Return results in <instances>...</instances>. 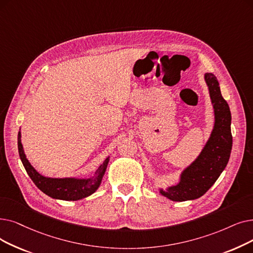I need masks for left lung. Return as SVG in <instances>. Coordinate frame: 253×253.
<instances>
[{"label": "left lung", "instance_id": "left-lung-1", "mask_svg": "<svg viewBox=\"0 0 253 253\" xmlns=\"http://www.w3.org/2000/svg\"><path fill=\"white\" fill-rule=\"evenodd\" d=\"M205 82L214 108L215 123L210 137L197 158L186 168L177 185L159 189L161 195L173 202L196 200L210 189L228 162L233 146L229 106L213 73H205Z\"/></svg>", "mask_w": 253, "mask_h": 253}]
</instances>
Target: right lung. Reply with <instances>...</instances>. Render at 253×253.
I'll use <instances>...</instances> for the list:
<instances>
[{
	"mask_svg": "<svg viewBox=\"0 0 253 253\" xmlns=\"http://www.w3.org/2000/svg\"><path fill=\"white\" fill-rule=\"evenodd\" d=\"M18 153L21 162L30 175L32 181L35 183L37 187L46 195L56 200L63 201H79L84 197L93 194L101 184L102 178L105 173L109 157H107L101 166L98 168L95 174L89 179L80 178H48L39 173L26 157L23 144H21L20 131L17 136Z\"/></svg>",
	"mask_w": 253,
	"mask_h": 253,
	"instance_id": "right-lung-1",
	"label": "right lung"
}]
</instances>
